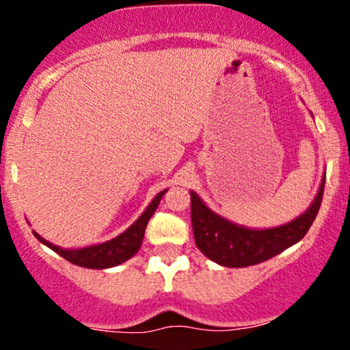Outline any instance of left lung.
Instances as JSON below:
<instances>
[{"label": "left lung", "mask_w": 350, "mask_h": 350, "mask_svg": "<svg viewBox=\"0 0 350 350\" xmlns=\"http://www.w3.org/2000/svg\"><path fill=\"white\" fill-rule=\"evenodd\" d=\"M324 183L326 176L323 178L314 202L303 215L286 226L267 230H252L228 222L208 211L199 196L191 192V220L196 245L208 258L228 268H242L267 262L299 242L308 234L323 202Z\"/></svg>", "instance_id": "obj_1"}]
</instances>
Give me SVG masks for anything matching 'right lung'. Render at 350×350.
<instances>
[{
  "mask_svg": "<svg viewBox=\"0 0 350 350\" xmlns=\"http://www.w3.org/2000/svg\"><path fill=\"white\" fill-rule=\"evenodd\" d=\"M164 192L166 191L159 192V194L152 199V202L148 206L146 211L143 212V215L136 220L133 226L128 228V230H124L122 235L116 237V239L110 240V242L94 245V247L87 248H79V250H64V248L55 247V245L44 240L42 237H39L36 232L34 235L39 242L47 245V247H49L51 250H54L55 253H59V255L62 256V258H66L67 262L79 265V267L94 268V270L116 267V265L123 263L124 260L131 258V256L139 250L148 222H150L151 215L154 214L156 207H158Z\"/></svg>",
  "mask_w": 350,
  "mask_h": 350,
  "instance_id": "1",
  "label": "right lung"
}]
</instances>
